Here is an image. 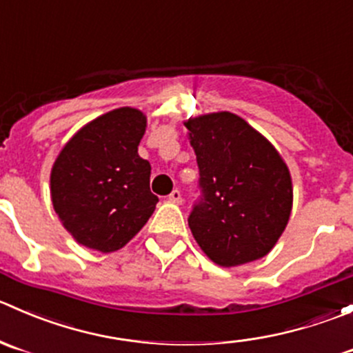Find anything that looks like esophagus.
Instances as JSON below:
<instances>
[{
    "label": "esophagus",
    "mask_w": 353,
    "mask_h": 353,
    "mask_svg": "<svg viewBox=\"0 0 353 353\" xmlns=\"http://www.w3.org/2000/svg\"><path fill=\"white\" fill-rule=\"evenodd\" d=\"M168 201L173 202V204H181V194L178 190H173L172 194L168 195Z\"/></svg>",
    "instance_id": "esophagus-1"
}]
</instances>
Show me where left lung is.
I'll return each instance as SVG.
<instances>
[{"instance_id":"obj_1","label":"left lung","mask_w":353,"mask_h":353,"mask_svg":"<svg viewBox=\"0 0 353 353\" xmlns=\"http://www.w3.org/2000/svg\"><path fill=\"white\" fill-rule=\"evenodd\" d=\"M199 165L202 201L188 226L214 264L235 268L271 252L288 225L294 185L273 144L230 111L183 121Z\"/></svg>"}]
</instances>
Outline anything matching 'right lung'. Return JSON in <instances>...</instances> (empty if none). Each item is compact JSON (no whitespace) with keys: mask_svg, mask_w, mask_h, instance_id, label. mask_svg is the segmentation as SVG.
<instances>
[{"mask_svg":"<svg viewBox=\"0 0 353 353\" xmlns=\"http://www.w3.org/2000/svg\"><path fill=\"white\" fill-rule=\"evenodd\" d=\"M148 118L123 106L83 125L51 168V202L77 243L117 252L148 223L159 199L149 188L151 165L139 156Z\"/></svg>","mask_w":353,"mask_h":353,"instance_id":"1","label":"right lung"}]
</instances>
